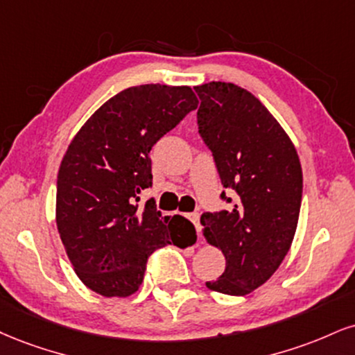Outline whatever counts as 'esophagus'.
Masks as SVG:
<instances>
[{
	"mask_svg": "<svg viewBox=\"0 0 355 355\" xmlns=\"http://www.w3.org/2000/svg\"><path fill=\"white\" fill-rule=\"evenodd\" d=\"M189 218H190L191 223L195 225L196 232L200 233V230H202V225H200V215H198V213H190V215H189Z\"/></svg>",
	"mask_w": 355,
	"mask_h": 355,
	"instance_id": "esophagus-1",
	"label": "esophagus"
}]
</instances>
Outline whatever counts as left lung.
<instances>
[{"label": "left lung", "instance_id": "8db88e82", "mask_svg": "<svg viewBox=\"0 0 355 355\" xmlns=\"http://www.w3.org/2000/svg\"><path fill=\"white\" fill-rule=\"evenodd\" d=\"M198 134L211 150L228 210L205 211V238L226 268L207 288L245 296L266 283L291 248L300 218L302 170L283 127L246 89L232 83L196 85Z\"/></svg>", "mask_w": 355, "mask_h": 355}]
</instances>
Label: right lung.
I'll return each mask as SVG.
<instances>
[{
	"mask_svg": "<svg viewBox=\"0 0 355 355\" xmlns=\"http://www.w3.org/2000/svg\"><path fill=\"white\" fill-rule=\"evenodd\" d=\"M196 105L189 85H135L101 105L67 147L55 223L76 275L97 294H134L153 251L195 234L183 216L137 202L152 187V147Z\"/></svg>",
	"mask_w": 355,
	"mask_h": 355,
	"instance_id": "right-lung-1",
	"label": "right lung"
}]
</instances>
